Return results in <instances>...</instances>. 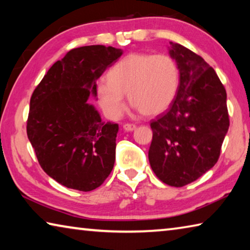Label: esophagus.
Returning <instances> with one entry per match:
<instances>
[{"instance_id":"34e87169","label":"esophagus","mask_w":250,"mask_h":250,"mask_svg":"<svg viewBox=\"0 0 250 250\" xmlns=\"http://www.w3.org/2000/svg\"><path fill=\"white\" fill-rule=\"evenodd\" d=\"M124 129L125 131H133L137 129V125L133 124H125V125H124Z\"/></svg>"}]
</instances>
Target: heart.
Masks as SVG:
<instances>
[{"mask_svg": "<svg viewBox=\"0 0 250 250\" xmlns=\"http://www.w3.org/2000/svg\"><path fill=\"white\" fill-rule=\"evenodd\" d=\"M96 89L97 101L110 118H120L130 104L143 116H158L170 108L180 87V70L168 55L132 53L112 67Z\"/></svg>", "mask_w": 250, "mask_h": 250, "instance_id": "heart-1", "label": "heart"}]
</instances>
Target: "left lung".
<instances>
[{"mask_svg":"<svg viewBox=\"0 0 250 250\" xmlns=\"http://www.w3.org/2000/svg\"><path fill=\"white\" fill-rule=\"evenodd\" d=\"M180 87L170 109L151 121L149 161L158 179L181 188L213 167L229 128L226 90L200 55L171 42Z\"/></svg>","mask_w":250,"mask_h":250,"instance_id":"8db88e82","label":"left lung"}]
</instances>
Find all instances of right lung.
Listing matches in <instances>:
<instances>
[{
	"instance_id": "1",
	"label": "right lung",
	"mask_w": 250,
	"mask_h": 250,
	"mask_svg": "<svg viewBox=\"0 0 250 250\" xmlns=\"http://www.w3.org/2000/svg\"><path fill=\"white\" fill-rule=\"evenodd\" d=\"M122 55L104 45L83 46L50 67L33 91L27 137L41 167L59 184L89 192L104 183L116 160L118 125L87 104L98 79Z\"/></svg>"
}]
</instances>
